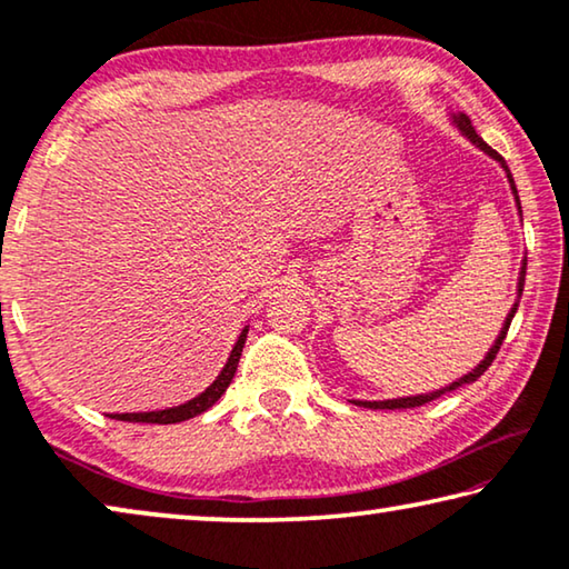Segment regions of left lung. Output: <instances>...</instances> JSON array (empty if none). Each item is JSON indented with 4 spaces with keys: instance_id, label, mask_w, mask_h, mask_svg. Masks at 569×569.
I'll list each match as a JSON object with an SVG mask.
<instances>
[{
    "instance_id": "left-lung-1",
    "label": "left lung",
    "mask_w": 569,
    "mask_h": 569,
    "mask_svg": "<svg viewBox=\"0 0 569 569\" xmlns=\"http://www.w3.org/2000/svg\"><path fill=\"white\" fill-rule=\"evenodd\" d=\"M452 122H455L457 130H460V132L465 134V138H468V140L472 142V146H478L482 152H488L490 158H493V160H498V163H501V168H503V171H506L508 183H511V191H513V199H516V209H519V214H521V201H519V191H516L513 176H511V171H508V166L503 163V158L498 156V152H496L493 148H490L488 142H482L480 134L475 132V127H472V122H470V117H468V114H462V112H452ZM523 281H527V258H523V262H521L519 286H516V301H513V307H511V311H508V317H506V321H503V327H501V335L496 337L493 347H490L486 358L480 360V366L475 368L472 372H468V376L457 378L455 383H449V386L439 388V391H431V393H421V396H406V398H388V401H352V403H358V406H366V409H413V406H423V403L435 401V398H439V396H445V393H449V391H455V388H460V386H465V383H472V380H478V378L482 376V372H486V370L490 368V362L496 360L498 350H501V345H503V339H506L508 327H511V319H513V313H516V309H519V299H521V291H523Z\"/></svg>"
}]
</instances>
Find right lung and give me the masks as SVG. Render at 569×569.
I'll return each mask as SVG.
<instances>
[{"label":"right lung","instance_id":"1","mask_svg":"<svg viewBox=\"0 0 569 569\" xmlns=\"http://www.w3.org/2000/svg\"><path fill=\"white\" fill-rule=\"evenodd\" d=\"M244 339H248V327L242 329L240 337H237V342L232 347L230 358H227V366L219 372L214 383H211L207 391L199 393L197 398H191V401H186L181 406H173V409H163V411H140V413H109V419H117V421H138V423H178V421H186V419H193L203 413L207 409H211L222 393L227 391V386L232 383L234 372H237V362H240V355H242V347H244Z\"/></svg>","mask_w":569,"mask_h":569}]
</instances>
